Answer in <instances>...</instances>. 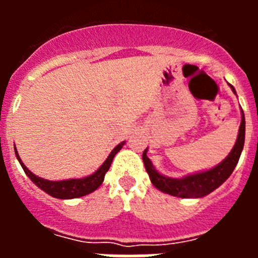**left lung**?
Instances as JSON below:
<instances>
[{"instance_id": "obj_1", "label": "left lung", "mask_w": 258, "mask_h": 258, "mask_svg": "<svg viewBox=\"0 0 258 258\" xmlns=\"http://www.w3.org/2000/svg\"><path fill=\"white\" fill-rule=\"evenodd\" d=\"M232 93L236 94L234 86L230 85ZM244 138H245V118L244 113L241 111V122L239 126V133L236 142L227 155L220 164L207 170H200V172L192 173L182 177V178H172L166 177L156 170L152 161L147 157V151L149 147L143 151L142 159L143 164L146 166V170L149 173L151 183L154 184L157 190L161 192L169 194L172 197L183 198V199H198L211 194L216 188H218L223 182L229 178L231 173L235 169L236 164L239 161L243 147H244Z\"/></svg>"}]
</instances>
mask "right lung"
Listing matches in <instances>:
<instances>
[{
    "mask_svg": "<svg viewBox=\"0 0 258 258\" xmlns=\"http://www.w3.org/2000/svg\"><path fill=\"white\" fill-rule=\"evenodd\" d=\"M125 145V141L121 143H118L115 149L111 151V154L108 155L104 163L102 164L97 170H95L93 174L86 175L83 178H71V179H63V181H49V179H44L38 177V175L33 174L31 170L24 165V163L20 159L19 154L17 151V147H15V155H17L18 161L22 165L23 170L29 177L33 183L37 186L38 188H41L42 191H45L46 194H49L50 197L56 198V199H76V198L85 197L88 194L93 192V191L97 190L99 186L102 184L104 179V175L108 172L111 163H112L113 157L117 154L120 150L122 149V146Z\"/></svg>",
    "mask_w": 258,
    "mask_h": 258,
    "instance_id": "1",
    "label": "right lung"
}]
</instances>
